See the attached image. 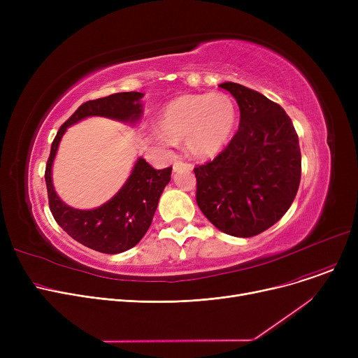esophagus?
<instances>
[{
  "instance_id": "1",
  "label": "esophagus",
  "mask_w": 358,
  "mask_h": 358,
  "mask_svg": "<svg viewBox=\"0 0 358 358\" xmlns=\"http://www.w3.org/2000/svg\"><path fill=\"white\" fill-rule=\"evenodd\" d=\"M173 168H174V171H176V173H178V171H190V169H192L193 166H192V164H189V162H184V161H176Z\"/></svg>"
}]
</instances>
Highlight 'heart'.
Returning a JSON list of instances; mask_svg holds the SVG:
<instances>
[{
    "label": "heart",
    "instance_id": "1",
    "mask_svg": "<svg viewBox=\"0 0 358 358\" xmlns=\"http://www.w3.org/2000/svg\"><path fill=\"white\" fill-rule=\"evenodd\" d=\"M236 106L224 92L187 94L169 101L159 117V129L169 145L185 141L196 158H212L228 143L235 123Z\"/></svg>",
    "mask_w": 358,
    "mask_h": 358
}]
</instances>
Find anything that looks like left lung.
Listing matches in <instances>:
<instances>
[{"mask_svg": "<svg viewBox=\"0 0 358 358\" xmlns=\"http://www.w3.org/2000/svg\"><path fill=\"white\" fill-rule=\"evenodd\" d=\"M220 87L239 106V127L216 158L196 165V201L219 231L251 238L283 217L296 197L299 138L283 107L261 92L236 83Z\"/></svg>", "mask_w": 358, "mask_h": 358, "instance_id": "left-lung-1", "label": "left lung"}]
</instances>
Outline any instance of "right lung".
Segmentation results:
<instances>
[{
    "label": "right lung",
    "instance_id": "add662e5",
    "mask_svg": "<svg viewBox=\"0 0 358 358\" xmlns=\"http://www.w3.org/2000/svg\"><path fill=\"white\" fill-rule=\"evenodd\" d=\"M142 92H117L81 104L59 127L46 164L45 181L49 208L59 227L83 245L103 254H119L135 247L149 229L159 197L171 180L173 166L155 169L139 158L120 192L92 210H78L56 196L52 184V164L68 126L88 116H104L122 122H136L142 115Z\"/></svg>",
    "mask_w": 358,
    "mask_h": 358
}]
</instances>
